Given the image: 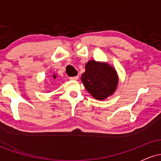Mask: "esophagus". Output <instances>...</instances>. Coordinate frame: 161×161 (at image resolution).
<instances>
[{
  "instance_id": "1",
  "label": "esophagus",
  "mask_w": 161,
  "mask_h": 161,
  "mask_svg": "<svg viewBox=\"0 0 161 161\" xmlns=\"http://www.w3.org/2000/svg\"><path fill=\"white\" fill-rule=\"evenodd\" d=\"M71 80H77L79 79V75H75V76H73V77H70L69 78Z\"/></svg>"
}]
</instances>
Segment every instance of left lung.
Returning a JSON list of instances; mask_svg holds the SVG:
<instances>
[{
    "mask_svg": "<svg viewBox=\"0 0 161 161\" xmlns=\"http://www.w3.org/2000/svg\"><path fill=\"white\" fill-rule=\"evenodd\" d=\"M86 90L96 99L104 100L115 92L118 85L116 70L108 64L90 60L81 77Z\"/></svg>",
    "mask_w": 161,
    "mask_h": 161,
    "instance_id": "8db88e82",
    "label": "left lung"
}]
</instances>
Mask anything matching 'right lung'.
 <instances>
[{
    "instance_id": "right-lung-1",
    "label": "right lung",
    "mask_w": 161,
    "mask_h": 161,
    "mask_svg": "<svg viewBox=\"0 0 161 161\" xmlns=\"http://www.w3.org/2000/svg\"><path fill=\"white\" fill-rule=\"evenodd\" d=\"M53 78H54V79H56V75H53Z\"/></svg>"
}]
</instances>
